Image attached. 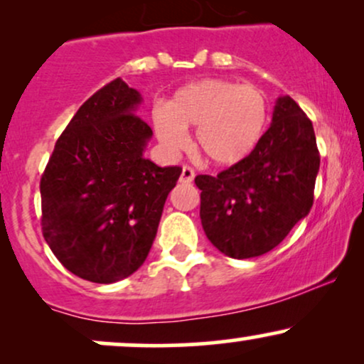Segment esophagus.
<instances>
[{"instance_id": "esophagus-1", "label": "esophagus", "mask_w": 364, "mask_h": 364, "mask_svg": "<svg viewBox=\"0 0 364 364\" xmlns=\"http://www.w3.org/2000/svg\"><path fill=\"white\" fill-rule=\"evenodd\" d=\"M195 179V171L190 168V166H183V171H181V178H179V181L181 183H191Z\"/></svg>"}]
</instances>
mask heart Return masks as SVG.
<instances>
[{"label":"heart","instance_id":"obj_1","mask_svg":"<svg viewBox=\"0 0 364 364\" xmlns=\"http://www.w3.org/2000/svg\"><path fill=\"white\" fill-rule=\"evenodd\" d=\"M157 139L171 152L186 145L196 128V147L217 166H232L253 152L269 123L265 92L253 85L205 78L179 87L168 107H156Z\"/></svg>","mask_w":364,"mask_h":364}]
</instances>
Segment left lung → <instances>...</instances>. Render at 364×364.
Here are the masks:
<instances>
[{
  "label": "left lung",
  "instance_id": "1",
  "mask_svg": "<svg viewBox=\"0 0 364 364\" xmlns=\"http://www.w3.org/2000/svg\"><path fill=\"white\" fill-rule=\"evenodd\" d=\"M318 169L311 121L282 95L270 128L248 157L217 176L195 178L208 241L240 260L274 250L310 212Z\"/></svg>",
  "mask_w": 364,
  "mask_h": 364
}]
</instances>
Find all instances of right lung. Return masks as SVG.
<instances>
[{
  "mask_svg": "<svg viewBox=\"0 0 364 364\" xmlns=\"http://www.w3.org/2000/svg\"><path fill=\"white\" fill-rule=\"evenodd\" d=\"M139 90L116 78L82 104L41 178L43 235L66 270L112 284L139 270L181 168L144 157Z\"/></svg>",
  "mask_w": 364,
  "mask_h": 364,
  "instance_id": "obj_1",
  "label": "right lung"
}]
</instances>
